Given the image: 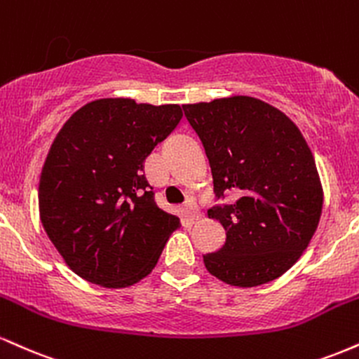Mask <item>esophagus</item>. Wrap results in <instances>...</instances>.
Instances as JSON below:
<instances>
[{"instance_id":"obj_1","label":"esophagus","mask_w":359,"mask_h":359,"mask_svg":"<svg viewBox=\"0 0 359 359\" xmlns=\"http://www.w3.org/2000/svg\"><path fill=\"white\" fill-rule=\"evenodd\" d=\"M182 209H184V212H185V216L189 217V219H197V217H199V211H197V205H196V203H194L192 199H187L184 203V205H182Z\"/></svg>"}]
</instances>
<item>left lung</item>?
Returning <instances> with one entry per match:
<instances>
[{"mask_svg":"<svg viewBox=\"0 0 359 359\" xmlns=\"http://www.w3.org/2000/svg\"><path fill=\"white\" fill-rule=\"evenodd\" d=\"M203 143L226 241L204 255L211 275L234 287L278 278L300 258L323 212L317 167L299 128L282 111L248 96L184 104Z\"/></svg>","mask_w":359,"mask_h":359,"instance_id":"1","label":"left lung"}]
</instances>
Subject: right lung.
<instances>
[{
  "instance_id": "1",
  "label": "right lung",
  "mask_w": 359,
  "mask_h": 359,
  "mask_svg": "<svg viewBox=\"0 0 359 359\" xmlns=\"http://www.w3.org/2000/svg\"><path fill=\"white\" fill-rule=\"evenodd\" d=\"M180 119L177 104L100 100L62 126L45 160L39 205L45 233L74 273L119 288L154 270L180 221L156 205L143 162Z\"/></svg>"
}]
</instances>
